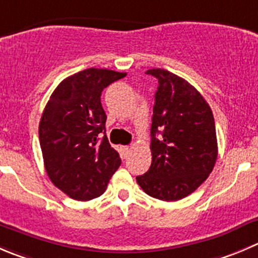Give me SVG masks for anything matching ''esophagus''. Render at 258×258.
Instances as JSON below:
<instances>
[{
  "label": "esophagus",
  "mask_w": 258,
  "mask_h": 258,
  "mask_svg": "<svg viewBox=\"0 0 258 258\" xmlns=\"http://www.w3.org/2000/svg\"><path fill=\"white\" fill-rule=\"evenodd\" d=\"M122 151H123L124 155H128L131 152V147L130 146H122Z\"/></svg>",
  "instance_id": "obj_1"
}]
</instances>
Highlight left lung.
<instances>
[{"label":"left lung","instance_id":"1","mask_svg":"<svg viewBox=\"0 0 258 258\" xmlns=\"http://www.w3.org/2000/svg\"><path fill=\"white\" fill-rule=\"evenodd\" d=\"M146 74L159 82L151 123L152 161L136 180L152 198L180 201L198 189L216 165L214 117L203 96L185 79L159 68Z\"/></svg>","mask_w":258,"mask_h":258}]
</instances>
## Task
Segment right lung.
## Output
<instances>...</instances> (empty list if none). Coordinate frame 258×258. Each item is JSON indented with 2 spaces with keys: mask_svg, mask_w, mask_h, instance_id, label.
<instances>
[{
  "mask_svg": "<svg viewBox=\"0 0 258 258\" xmlns=\"http://www.w3.org/2000/svg\"><path fill=\"white\" fill-rule=\"evenodd\" d=\"M123 77L126 73L109 69L79 72L56 87L42 112L39 140L45 170L52 184L72 199L101 197L121 165L106 136L101 96Z\"/></svg>",
  "mask_w": 258,
  "mask_h": 258,
  "instance_id": "1",
  "label": "right lung"
}]
</instances>
